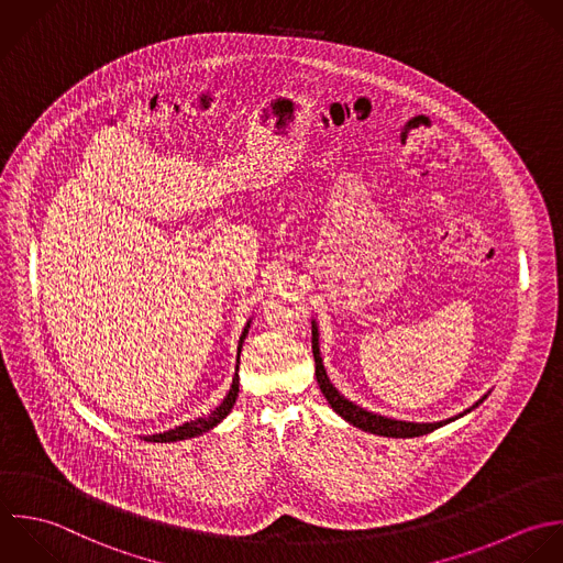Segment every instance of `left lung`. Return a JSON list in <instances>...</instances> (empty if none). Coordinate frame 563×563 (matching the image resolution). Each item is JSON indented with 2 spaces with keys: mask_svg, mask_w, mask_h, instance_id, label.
Wrapping results in <instances>:
<instances>
[{
  "mask_svg": "<svg viewBox=\"0 0 563 563\" xmlns=\"http://www.w3.org/2000/svg\"><path fill=\"white\" fill-rule=\"evenodd\" d=\"M311 349H313V360H316V379H318V386L322 390V395L327 397L329 406L344 419L349 421L351 426L364 430V432H371V434H379V437H390V439H415V437H423V434H430L465 415H470L474 408H478L487 395L476 401L472 408H467L465 412L452 417V419H445V421H437V423H415V421H399V419H390V417H384V415H377V412H371L357 404H353L351 399H346L329 379L327 375V368H324V362H322V355H320V331H318V324L316 320H311Z\"/></svg>",
  "mask_w": 563,
  "mask_h": 563,
  "instance_id": "8db88e82",
  "label": "left lung"
}]
</instances>
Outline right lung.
Returning <instances> with one entry per match:
<instances>
[{
  "mask_svg": "<svg viewBox=\"0 0 563 563\" xmlns=\"http://www.w3.org/2000/svg\"><path fill=\"white\" fill-rule=\"evenodd\" d=\"M250 324H252V318L247 320V324L243 327V333L239 338V346H236V368H234V377H232V386L228 390V395L223 397V401L206 417H199L195 421H186L173 430H166V432H159V434H148V437H140L142 441L146 443H175V441H186V439H195L212 428H217L234 408L236 404V397H239V360H241V349H243V340L247 338V331H250Z\"/></svg>",
  "mask_w": 563,
  "mask_h": 563,
  "instance_id": "1",
  "label": "right lung"
}]
</instances>
